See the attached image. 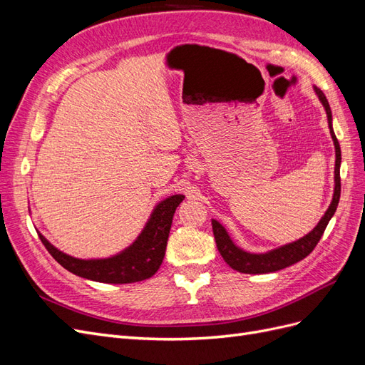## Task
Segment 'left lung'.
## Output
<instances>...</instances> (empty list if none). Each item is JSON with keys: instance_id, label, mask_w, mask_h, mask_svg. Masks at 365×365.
I'll return each instance as SVG.
<instances>
[{"instance_id": "1", "label": "left lung", "mask_w": 365, "mask_h": 365, "mask_svg": "<svg viewBox=\"0 0 365 365\" xmlns=\"http://www.w3.org/2000/svg\"><path fill=\"white\" fill-rule=\"evenodd\" d=\"M314 93L318 97L319 103H322L324 108L326 115H327L330 137H332L334 146H335V172H334L335 187H334L332 201H330L329 208L326 210L323 217L319 219V222L315 225V228L309 231L306 236L300 237L295 242H291V244H286V245H282L279 248H274V250L264 251V252H250V251H245L244 248H240L239 245L235 244V240L231 239L227 228L220 224L219 220L212 219L213 235H215L216 245H217L220 256L224 257V260L230 264L231 268L239 271V272L268 274V272H275V271H280L283 268H288V267H291V264L303 260L317 247L318 240L322 239L324 230L329 224V220L332 219V216L336 212V207L339 202V195H341V180H339L341 148H339V143H338V140L335 137V132H334L332 111H330V105L327 102V98H326L324 93L317 86H314Z\"/></svg>"}]
</instances>
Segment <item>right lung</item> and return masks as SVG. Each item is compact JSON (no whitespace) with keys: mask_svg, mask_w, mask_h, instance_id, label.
<instances>
[{"mask_svg":"<svg viewBox=\"0 0 365 365\" xmlns=\"http://www.w3.org/2000/svg\"><path fill=\"white\" fill-rule=\"evenodd\" d=\"M184 195H172L160 201L153 207L137 239L129 247L109 257H73L50 244L39 231L38 235L53 259L79 277L113 284L141 282L152 277L161 267L175 210L184 201Z\"/></svg>","mask_w":365,"mask_h":365,"instance_id":"1","label":"right lung"}]
</instances>
